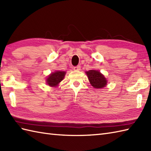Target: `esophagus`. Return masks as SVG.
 I'll return each mask as SVG.
<instances>
[{
    "label": "esophagus",
    "instance_id": "obj_1",
    "mask_svg": "<svg viewBox=\"0 0 151 151\" xmlns=\"http://www.w3.org/2000/svg\"><path fill=\"white\" fill-rule=\"evenodd\" d=\"M73 69L75 70H81V66L80 65H77V66H75L73 67Z\"/></svg>",
    "mask_w": 151,
    "mask_h": 151
}]
</instances>
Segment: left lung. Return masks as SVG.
<instances>
[{
    "instance_id": "obj_1",
    "label": "left lung",
    "mask_w": 151,
    "mask_h": 151,
    "mask_svg": "<svg viewBox=\"0 0 151 151\" xmlns=\"http://www.w3.org/2000/svg\"><path fill=\"white\" fill-rule=\"evenodd\" d=\"M86 73L88 75L89 82L95 88L100 89L106 86V79L98 70H89Z\"/></svg>"
}]
</instances>
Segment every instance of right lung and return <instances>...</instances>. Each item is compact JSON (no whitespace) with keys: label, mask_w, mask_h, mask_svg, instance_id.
Wrapping results in <instances>:
<instances>
[{"label":"right lung","mask_w":151,"mask_h":151,"mask_svg":"<svg viewBox=\"0 0 151 151\" xmlns=\"http://www.w3.org/2000/svg\"><path fill=\"white\" fill-rule=\"evenodd\" d=\"M65 75V71H56L52 73L47 79V84L50 86H57L59 83L64 78Z\"/></svg>","instance_id":"add662e5"}]
</instances>
